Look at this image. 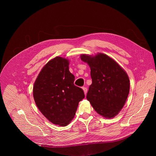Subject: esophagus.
Here are the masks:
<instances>
[{"label":"esophagus","mask_w":156,"mask_h":156,"mask_svg":"<svg viewBox=\"0 0 156 156\" xmlns=\"http://www.w3.org/2000/svg\"><path fill=\"white\" fill-rule=\"evenodd\" d=\"M82 88H83V92H84V93L86 94H87V87H83Z\"/></svg>","instance_id":"1"}]
</instances>
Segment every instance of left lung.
Wrapping results in <instances>:
<instances>
[{
    "mask_svg": "<svg viewBox=\"0 0 156 156\" xmlns=\"http://www.w3.org/2000/svg\"><path fill=\"white\" fill-rule=\"evenodd\" d=\"M81 59L90 68L92 83L87 95L94 110L106 118H112L123 107L129 92L126 73L108 55H81Z\"/></svg>",
    "mask_w": 156,
    "mask_h": 156,
    "instance_id": "left-lung-1",
    "label": "left lung"
}]
</instances>
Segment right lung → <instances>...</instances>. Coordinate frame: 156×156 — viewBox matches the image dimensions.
Masks as SVG:
<instances>
[{"instance_id": "obj_1", "label": "right lung", "mask_w": 156, "mask_h": 156, "mask_svg": "<svg viewBox=\"0 0 156 156\" xmlns=\"http://www.w3.org/2000/svg\"><path fill=\"white\" fill-rule=\"evenodd\" d=\"M69 61L56 57L40 71L34 86L38 109L52 123L68 125L75 117L78 103L85 98L82 89L74 85L75 76L69 71Z\"/></svg>"}]
</instances>
